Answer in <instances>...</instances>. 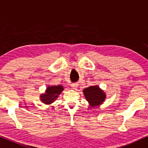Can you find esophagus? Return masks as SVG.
Wrapping results in <instances>:
<instances>
[{"instance_id": "34e87169", "label": "esophagus", "mask_w": 148, "mask_h": 148, "mask_svg": "<svg viewBox=\"0 0 148 148\" xmlns=\"http://www.w3.org/2000/svg\"><path fill=\"white\" fill-rule=\"evenodd\" d=\"M78 85H79V84H78V83H73V84H72V87L73 89L76 90V88L78 87Z\"/></svg>"}]
</instances>
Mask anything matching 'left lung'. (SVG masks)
Instances as JSON below:
<instances>
[{"mask_svg": "<svg viewBox=\"0 0 148 148\" xmlns=\"http://www.w3.org/2000/svg\"><path fill=\"white\" fill-rule=\"evenodd\" d=\"M83 93L89 106L92 108L101 105L105 101L106 98V92L97 85L90 86L84 88Z\"/></svg>", "mask_w": 148, "mask_h": 148, "instance_id": "left-lung-1", "label": "left lung"}]
</instances>
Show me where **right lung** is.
<instances>
[{"instance_id": "1", "label": "right lung", "mask_w": 148, "mask_h": 148, "mask_svg": "<svg viewBox=\"0 0 148 148\" xmlns=\"http://www.w3.org/2000/svg\"><path fill=\"white\" fill-rule=\"evenodd\" d=\"M64 89V86L62 85L47 86L45 93H42L40 95V101L46 105L51 104L58 99V96Z\"/></svg>"}]
</instances>
